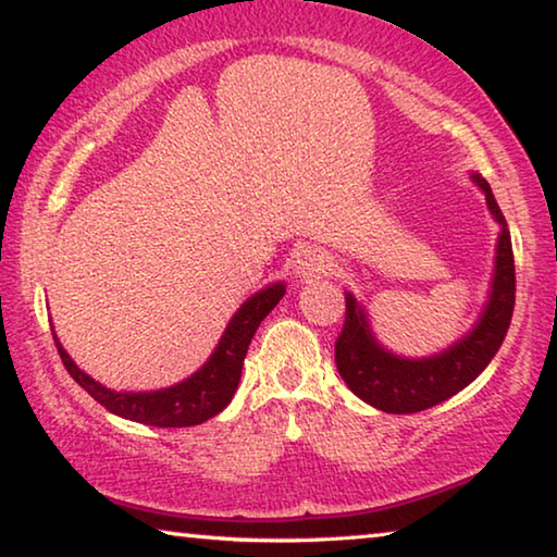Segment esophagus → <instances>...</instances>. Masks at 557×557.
Wrapping results in <instances>:
<instances>
[{
	"instance_id": "1",
	"label": "esophagus",
	"mask_w": 557,
	"mask_h": 557,
	"mask_svg": "<svg viewBox=\"0 0 557 557\" xmlns=\"http://www.w3.org/2000/svg\"><path fill=\"white\" fill-rule=\"evenodd\" d=\"M290 269L296 278H321L333 271V257L318 246H304L294 253Z\"/></svg>"
}]
</instances>
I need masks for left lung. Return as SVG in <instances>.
<instances>
[{
    "instance_id": "8db88e82",
    "label": "left lung",
    "mask_w": 557,
    "mask_h": 557,
    "mask_svg": "<svg viewBox=\"0 0 557 557\" xmlns=\"http://www.w3.org/2000/svg\"><path fill=\"white\" fill-rule=\"evenodd\" d=\"M471 182L484 193L488 212L500 232L488 300L467 335L442 352L426 358H405L377 341L364 306L355 294L345 290V325L335 343V364L350 392L387 414L422 412L457 395L486 370L506 338L516 304L510 232L488 182L481 175H471Z\"/></svg>"
}]
</instances>
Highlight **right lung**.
I'll return each mask as SVG.
<instances>
[{"label": "right lung", "mask_w": 557, "mask_h": 557, "mask_svg": "<svg viewBox=\"0 0 557 557\" xmlns=\"http://www.w3.org/2000/svg\"><path fill=\"white\" fill-rule=\"evenodd\" d=\"M286 294L284 281L263 286L257 294L249 296L244 304L236 308L230 325L224 327L222 338L216 348L209 355L207 362L193 375L185 377L177 385L150 389V392H115L100 385L98 380L86 375L71 355L63 350L59 335L53 333L63 364H66L69 375L84 387L96 403L103 405L108 412H113L131 422L150 424V426H195L207 419L222 412L232 403L236 387L242 380V368L249 343L281 298Z\"/></svg>", "instance_id": "add662e5"}]
</instances>
